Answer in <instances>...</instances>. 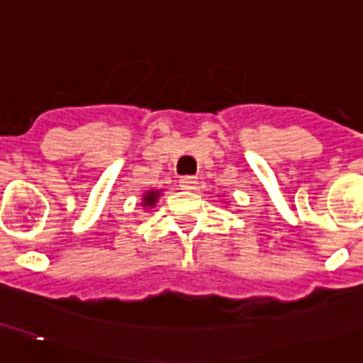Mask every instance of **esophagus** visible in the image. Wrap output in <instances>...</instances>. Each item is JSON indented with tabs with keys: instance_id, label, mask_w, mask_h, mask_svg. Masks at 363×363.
<instances>
[{
	"instance_id": "obj_1",
	"label": "esophagus",
	"mask_w": 363,
	"mask_h": 363,
	"mask_svg": "<svg viewBox=\"0 0 363 363\" xmlns=\"http://www.w3.org/2000/svg\"><path fill=\"white\" fill-rule=\"evenodd\" d=\"M179 184H181L182 189H188V191H191V189H197L199 181H197V177H191V175H186V177H181V181H179Z\"/></svg>"
}]
</instances>
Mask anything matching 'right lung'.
I'll list each match as a JSON object with an SVG mask.
<instances>
[{
	"mask_svg": "<svg viewBox=\"0 0 363 363\" xmlns=\"http://www.w3.org/2000/svg\"><path fill=\"white\" fill-rule=\"evenodd\" d=\"M161 193L162 189H147V191L143 193V197H141V206H143V209H152L155 204H157V201L161 199Z\"/></svg>",
	"mask_w": 363,
	"mask_h": 363,
	"instance_id": "add662e5",
	"label": "right lung"
}]
</instances>
